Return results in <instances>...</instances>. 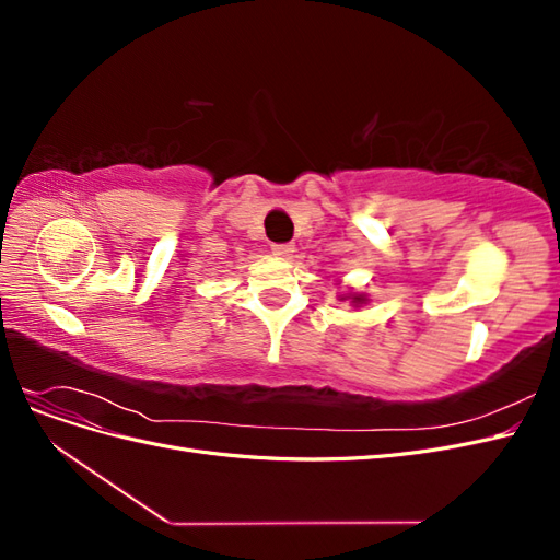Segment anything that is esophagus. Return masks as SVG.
Here are the masks:
<instances>
[{"label": "esophagus", "instance_id": "1", "mask_svg": "<svg viewBox=\"0 0 560 560\" xmlns=\"http://www.w3.org/2000/svg\"><path fill=\"white\" fill-rule=\"evenodd\" d=\"M270 249H273V254H276V257H280V259H290L292 254H294V245L292 243H278V245H273Z\"/></svg>", "mask_w": 560, "mask_h": 560}]
</instances>
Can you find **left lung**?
<instances>
[{
	"label": "left lung",
	"mask_w": 560,
	"mask_h": 560,
	"mask_svg": "<svg viewBox=\"0 0 560 560\" xmlns=\"http://www.w3.org/2000/svg\"><path fill=\"white\" fill-rule=\"evenodd\" d=\"M341 301H350V306L362 308V306H366V303H369V296L364 292H343Z\"/></svg>",
	"instance_id": "left-lung-1"
}]
</instances>
